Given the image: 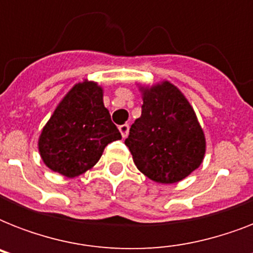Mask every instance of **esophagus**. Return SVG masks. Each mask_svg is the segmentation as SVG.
Listing matches in <instances>:
<instances>
[{
  "instance_id": "1",
  "label": "esophagus",
  "mask_w": 253,
  "mask_h": 253,
  "mask_svg": "<svg viewBox=\"0 0 253 253\" xmlns=\"http://www.w3.org/2000/svg\"><path fill=\"white\" fill-rule=\"evenodd\" d=\"M128 130H130V126L125 123V125H121L119 126V131H121V134H122V138H127V135H128Z\"/></svg>"
}]
</instances>
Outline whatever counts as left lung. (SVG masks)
Returning <instances> with one entry per match:
<instances>
[{"mask_svg": "<svg viewBox=\"0 0 253 253\" xmlns=\"http://www.w3.org/2000/svg\"><path fill=\"white\" fill-rule=\"evenodd\" d=\"M142 93V115L125 140L136 168L159 184L184 180L202 164L206 139L194 109L182 91L162 81Z\"/></svg>", "mask_w": 253, "mask_h": 253, "instance_id": "8db88e82", "label": "left lung"}]
</instances>
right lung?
Here are the masks:
<instances>
[{
	"label": "right lung",
	"mask_w": 253,
	"mask_h": 253,
	"mask_svg": "<svg viewBox=\"0 0 253 253\" xmlns=\"http://www.w3.org/2000/svg\"><path fill=\"white\" fill-rule=\"evenodd\" d=\"M122 139L103 105V89L94 81L73 85L45 123L39 154L51 170L73 178L97 164L109 143Z\"/></svg>",
	"instance_id": "right-lung-1"
}]
</instances>
